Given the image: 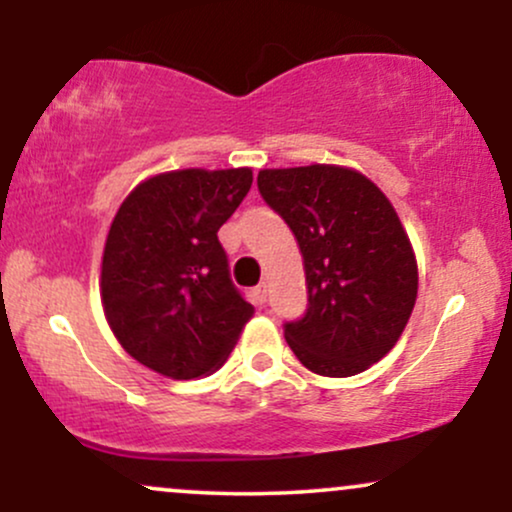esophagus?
Instances as JSON below:
<instances>
[{"mask_svg":"<svg viewBox=\"0 0 512 512\" xmlns=\"http://www.w3.org/2000/svg\"><path fill=\"white\" fill-rule=\"evenodd\" d=\"M250 296H252V303H255V305H264V301H267V286H264V284L255 286V289L250 291Z\"/></svg>","mask_w":512,"mask_h":512,"instance_id":"esophagus-1","label":"esophagus"}]
</instances>
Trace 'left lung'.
I'll return each instance as SVG.
<instances>
[{
  "label": "left lung",
  "instance_id": "1",
  "mask_svg": "<svg viewBox=\"0 0 512 512\" xmlns=\"http://www.w3.org/2000/svg\"><path fill=\"white\" fill-rule=\"evenodd\" d=\"M264 202L303 252L308 310L284 337L305 368L349 378L378 363L407 327L419 269L395 207L354 168H264Z\"/></svg>",
  "mask_w": 512,
  "mask_h": 512
}]
</instances>
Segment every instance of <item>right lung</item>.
I'll return each instance as SVG.
<instances>
[{
  "instance_id": "1",
  "label": "right lung",
  "mask_w": 512,
  "mask_h": 512,
  "mask_svg": "<svg viewBox=\"0 0 512 512\" xmlns=\"http://www.w3.org/2000/svg\"><path fill=\"white\" fill-rule=\"evenodd\" d=\"M252 185L250 168H182L139 182L110 223L101 301L134 361L173 380L226 363L255 308L228 274L219 228Z\"/></svg>"
}]
</instances>
